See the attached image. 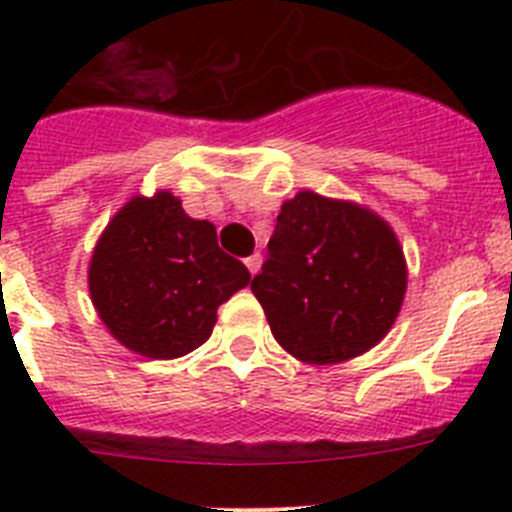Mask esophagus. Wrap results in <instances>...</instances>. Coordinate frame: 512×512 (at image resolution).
I'll return each mask as SVG.
<instances>
[{
    "label": "esophagus",
    "instance_id": "obj_1",
    "mask_svg": "<svg viewBox=\"0 0 512 512\" xmlns=\"http://www.w3.org/2000/svg\"><path fill=\"white\" fill-rule=\"evenodd\" d=\"M246 266H248V271H251V274H256V271L261 269V253H251V256L246 259Z\"/></svg>",
    "mask_w": 512,
    "mask_h": 512
}]
</instances>
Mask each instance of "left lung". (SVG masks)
<instances>
[{"label": "left lung", "instance_id": "1", "mask_svg": "<svg viewBox=\"0 0 512 512\" xmlns=\"http://www.w3.org/2000/svg\"><path fill=\"white\" fill-rule=\"evenodd\" d=\"M408 266L395 230L366 207L300 192L277 217L251 292L279 346L305 364H341L395 323Z\"/></svg>", "mask_w": 512, "mask_h": 512}]
</instances>
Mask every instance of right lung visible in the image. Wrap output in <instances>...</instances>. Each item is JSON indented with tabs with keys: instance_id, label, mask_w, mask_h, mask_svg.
I'll use <instances>...</instances> for the list:
<instances>
[{
	"instance_id": "add662e5",
	"label": "right lung",
	"mask_w": 512,
	"mask_h": 512,
	"mask_svg": "<svg viewBox=\"0 0 512 512\" xmlns=\"http://www.w3.org/2000/svg\"><path fill=\"white\" fill-rule=\"evenodd\" d=\"M251 282L171 192L133 197L97 241L89 292L112 336L148 359H179L210 338L217 307Z\"/></svg>"
}]
</instances>
